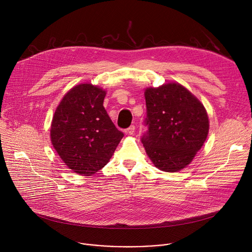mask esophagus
<instances>
[{"label":"esophagus","instance_id":"esophagus-1","mask_svg":"<svg viewBox=\"0 0 252 252\" xmlns=\"http://www.w3.org/2000/svg\"><path fill=\"white\" fill-rule=\"evenodd\" d=\"M134 130H135V126H130L126 129V131H127L128 134H133V133H134Z\"/></svg>","mask_w":252,"mask_h":252}]
</instances>
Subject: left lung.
<instances>
[{
	"label": "left lung",
	"mask_w": 252,
	"mask_h": 252,
	"mask_svg": "<svg viewBox=\"0 0 252 252\" xmlns=\"http://www.w3.org/2000/svg\"><path fill=\"white\" fill-rule=\"evenodd\" d=\"M149 129L141 136L146 152L160 170L175 172L191 162L209 129L203 104L185 87L170 83L145 92Z\"/></svg>",
	"instance_id": "1"
}]
</instances>
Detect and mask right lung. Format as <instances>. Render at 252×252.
Listing matches in <instances>:
<instances>
[{
	"label": "right lung",
	"mask_w": 252,
	"mask_h": 252,
	"mask_svg": "<svg viewBox=\"0 0 252 252\" xmlns=\"http://www.w3.org/2000/svg\"><path fill=\"white\" fill-rule=\"evenodd\" d=\"M104 96L102 89L81 84L65 94L55 112L52 143L76 173L92 175L101 169L124 136L104 110Z\"/></svg>",
	"instance_id": "right-lung-1"
}]
</instances>
